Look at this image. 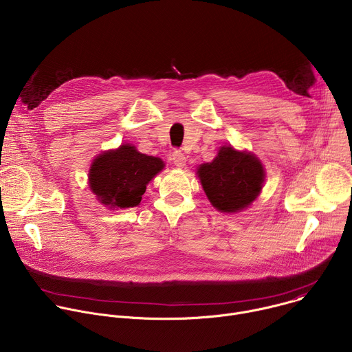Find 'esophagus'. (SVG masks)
<instances>
[{"label":"esophagus","instance_id":"1","mask_svg":"<svg viewBox=\"0 0 352 352\" xmlns=\"http://www.w3.org/2000/svg\"><path fill=\"white\" fill-rule=\"evenodd\" d=\"M173 162H174V164L177 166V167H184L185 166V163H186V157H185V155L182 153V152H179V150H175V152L173 153Z\"/></svg>","mask_w":352,"mask_h":352}]
</instances>
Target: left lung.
<instances>
[{
    "mask_svg": "<svg viewBox=\"0 0 352 352\" xmlns=\"http://www.w3.org/2000/svg\"><path fill=\"white\" fill-rule=\"evenodd\" d=\"M196 174L210 204L223 213L246 209L259 196L265 182L261 160L232 146L220 147L216 159L200 164Z\"/></svg>",
    "mask_w": 352,
    "mask_h": 352,
    "instance_id": "left-lung-1",
    "label": "left lung"
}]
</instances>
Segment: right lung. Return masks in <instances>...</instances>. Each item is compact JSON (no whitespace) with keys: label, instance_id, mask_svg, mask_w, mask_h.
Here are the masks:
<instances>
[{"label":"right lung","instance_id":"add662e5","mask_svg":"<svg viewBox=\"0 0 352 352\" xmlns=\"http://www.w3.org/2000/svg\"><path fill=\"white\" fill-rule=\"evenodd\" d=\"M164 168L159 157L146 156L132 144L98 155L89 171V185L100 204L128 209L140 204L146 185Z\"/></svg>","mask_w":352,"mask_h":352}]
</instances>
